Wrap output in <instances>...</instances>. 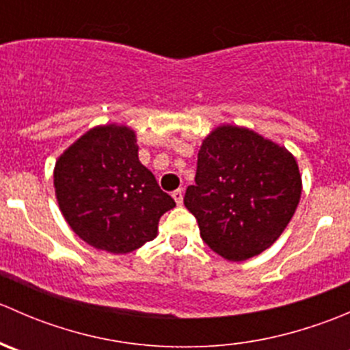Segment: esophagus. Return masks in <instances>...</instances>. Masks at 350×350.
Listing matches in <instances>:
<instances>
[{"label": "esophagus", "mask_w": 350, "mask_h": 350, "mask_svg": "<svg viewBox=\"0 0 350 350\" xmlns=\"http://www.w3.org/2000/svg\"><path fill=\"white\" fill-rule=\"evenodd\" d=\"M172 198H174L176 204H183V189H176V191L172 193Z\"/></svg>", "instance_id": "34e87169"}]
</instances>
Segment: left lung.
Here are the masks:
<instances>
[{"label":"left lung","instance_id":"8db88e82","mask_svg":"<svg viewBox=\"0 0 350 350\" xmlns=\"http://www.w3.org/2000/svg\"><path fill=\"white\" fill-rule=\"evenodd\" d=\"M301 196L289 150L243 126H217L198 152L185 206L203 242L228 260L257 256L280 239Z\"/></svg>","mask_w":350,"mask_h":350}]
</instances>
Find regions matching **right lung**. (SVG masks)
I'll return each instance as SVG.
<instances>
[{
  "instance_id": "obj_1",
  "label": "right lung",
  "mask_w": 350,
  "mask_h": 350,
  "mask_svg": "<svg viewBox=\"0 0 350 350\" xmlns=\"http://www.w3.org/2000/svg\"><path fill=\"white\" fill-rule=\"evenodd\" d=\"M54 186L74 234L111 254L154 241L161 217L176 206L139 161L135 132L115 123L88 130L64 150Z\"/></svg>"
}]
</instances>
